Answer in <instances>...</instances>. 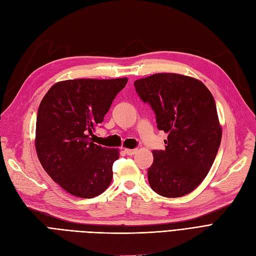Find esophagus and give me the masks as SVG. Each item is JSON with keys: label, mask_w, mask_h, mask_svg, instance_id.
<instances>
[{"label": "esophagus", "mask_w": 256, "mask_h": 256, "mask_svg": "<svg viewBox=\"0 0 256 256\" xmlns=\"http://www.w3.org/2000/svg\"><path fill=\"white\" fill-rule=\"evenodd\" d=\"M136 152H138V150H136V148H132V150L126 148V150H125V152L128 154V156H132V154H134Z\"/></svg>", "instance_id": "1"}]
</instances>
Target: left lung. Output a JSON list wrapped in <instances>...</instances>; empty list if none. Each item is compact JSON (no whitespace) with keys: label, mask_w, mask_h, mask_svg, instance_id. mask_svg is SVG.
<instances>
[{"label":"left lung","mask_w":256,"mask_h":256,"mask_svg":"<svg viewBox=\"0 0 256 256\" xmlns=\"http://www.w3.org/2000/svg\"><path fill=\"white\" fill-rule=\"evenodd\" d=\"M134 84L156 115L157 128L168 134L166 150H152L150 187L166 198L188 194L208 174L221 143L212 92L200 81L177 74H156Z\"/></svg>","instance_id":"left-lung-1"}]
</instances>
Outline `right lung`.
Instances as JSON below:
<instances>
[{
    "instance_id": "obj_1",
    "label": "right lung",
    "mask_w": 256,
    "mask_h": 256,
    "mask_svg": "<svg viewBox=\"0 0 256 256\" xmlns=\"http://www.w3.org/2000/svg\"><path fill=\"white\" fill-rule=\"evenodd\" d=\"M128 79L62 81L48 90L38 108L36 152L44 171L72 196L92 198L109 187L120 154L92 142Z\"/></svg>"
}]
</instances>
